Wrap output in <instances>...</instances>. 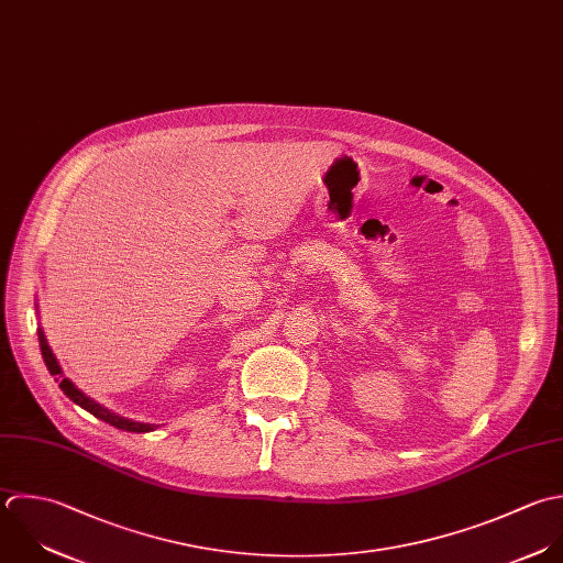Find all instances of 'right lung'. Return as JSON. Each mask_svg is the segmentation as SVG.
<instances>
[{
    "instance_id": "1",
    "label": "right lung",
    "mask_w": 563,
    "mask_h": 563,
    "mask_svg": "<svg viewBox=\"0 0 563 563\" xmlns=\"http://www.w3.org/2000/svg\"><path fill=\"white\" fill-rule=\"evenodd\" d=\"M36 335H38V349H41L43 362H45L49 375H54V379L58 382V388L69 397V401H74L76 406H80L82 410H87V412L93 415L96 419H100V421H104V423H109V426H113V428H118V430H124V432H135V434H140V432H153V430L157 428V426H153V423H140V421L124 419V417H120V415L107 410L104 406L96 404V401H93L91 397H87L82 390H78L67 377H63V371H60V366H58V362H56V357H54V353H52V349H49V344H47V340H45V333H43L41 324H38V329H36Z\"/></svg>"
}]
</instances>
